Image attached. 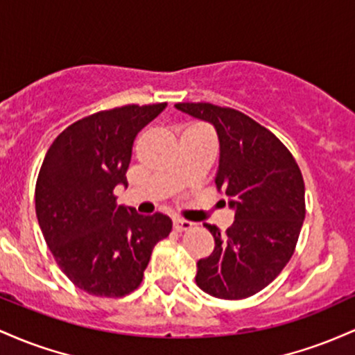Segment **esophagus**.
Returning <instances> with one entry per match:
<instances>
[{
	"label": "esophagus",
	"instance_id": "esophagus-1",
	"mask_svg": "<svg viewBox=\"0 0 355 355\" xmlns=\"http://www.w3.org/2000/svg\"><path fill=\"white\" fill-rule=\"evenodd\" d=\"M173 225H174V230H176V231H188V230L193 228V223L188 221V220H181V218H174Z\"/></svg>",
	"mask_w": 355,
	"mask_h": 355
}]
</instances>
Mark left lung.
I'll use <instances>...</instances> for the list:
<instances>
[{
    "label": "left lung",
    "instance_id": "left-lung-1",
    "mask_svg": "<svg viewBox=\"0 0 355 355\" xmlns=\"http://www.w3.org/2000/svg\"><path fill=\"white\" fill-rule=\"evenodd\" d=\"M174 107L216 130L220 161L214 182L234 211L225 233L205 225L214 250L196 263V284L216 298L252 297L292 258L305 218L304 178L288 149L248 115L213 103Z\"/></svg>",
    "mask_w": 355,
    "mask_h": 355
}]
</instances>
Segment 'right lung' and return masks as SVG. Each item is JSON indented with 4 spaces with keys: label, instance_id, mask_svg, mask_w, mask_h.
<instances>
[{
    "label": "right lung",
    "instance_id": "right-lung-1",
    "mask_svg": "<svg viewBox=\"0 0 355 355\" xmlns=\"http://www.w3.org/2000/svg\"><path fill=\"white\" fill-rule=\"evenodd\" d=\"M167 103L102 110L67 127L40 169L38 225L63 273L97 297H124L141 285L150 253L171 233L169 216H142L115 205L127 188L134 139Z\"/></svg>",
    "mask_w": 355,
    "mask_h": 355
}]
</instances>
